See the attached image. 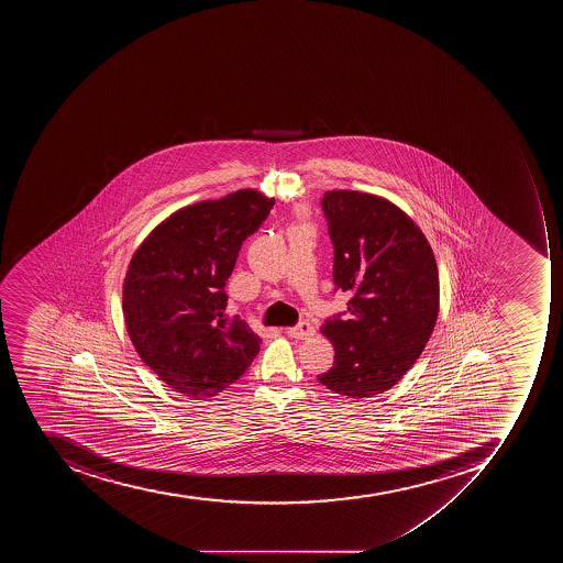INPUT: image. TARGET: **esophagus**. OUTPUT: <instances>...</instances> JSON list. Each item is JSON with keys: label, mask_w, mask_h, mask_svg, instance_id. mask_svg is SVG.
Returning <instances> with one entry per match:
<instances>
[{"label": "esophagus", "mask_w": 563, "mask_h": 563, "mask_svg": "<svg viewBox=\"0 0 563 563\" xmlns=\"http://www.w3.org/2000/svg\"><path fill=\"white\" fill-rule=\"evenodd\" d=\"M287 336L296 338V340H308V338L313 336L314 328L310 322H299L296 328H288Z\"/></svg>", "instance_id": "1"}]
</instances>
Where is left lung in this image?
I'll return each mask as SVG.
<instances>
[{
  "instance_id": "obj_1",
  "label": "left lung",
  "mask_w": 563,
  "mask_h": 563,
  "mask_svg": "<svg viewBox=\"0 0 563 563\" xmlns=\"http://www.w3.org/2000/svg\"><path fill=\"white\" fill-rule=\"evenodd\" d=\"M334 244L332 278L349 292L345 317L325 320L334 364L322 386L372 398L396 386L422 354L439 317V267L421 229L404 209L363 191L322 197Z\"/></svg>"
}]
</instances>
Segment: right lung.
I'll list each match as a JSON object with an SVG mask.
<instances>
[{"label": "right lung", "mask_w": 563, "mask_h": 563, "mask_svg": "<svg viewBox=\"0 0 563 563\" xmlns=\"http://www.w3.org/2000/svg\"><path fill=\"white\" fill-rule=\"evenodd\" d=\"M275 199L246 188L177 209L135 250L123 284V317L139 357L170 389L213 398L249 369L261 338L227 319V279L241 244Z\"/></svg>", "instance_id": "add662e5"}]
</instances>
